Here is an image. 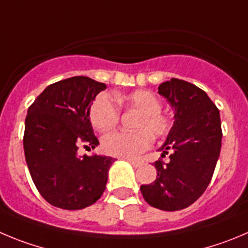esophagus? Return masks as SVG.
<instances>
[{"instance_id":"esophagus-1","label":"esophagus","mask_w":248,"mask_h":248,"mask_svg":"<svg viewBox=\"0 0 248 248\" xmlns=\"http://www.w3.org/2000/svg\"><path fill=\"white\" fill-rule=\"evenodd\" d=\"M128 163L131 164L132 166H135V168H140V166L143 164V161H140V160H128Z\"/></svg>"}]
</instances>
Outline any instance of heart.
<instances>
[{
  "label": "heart",
  "mask_w": 248,
  "mask_h": 248,
  "mask_svg": "<svg viewBox=\"0 0 248 248\" xmlns=\"http://www.w3.org/2000/svg\"><path fill=\"white\" fill-rule=\"evenodd\" d=\"M117 103L127 108L140 112L135 124L137 132H111L104 136L101 147L108 155L117 158H136L152 144L153 137H164L171 128V121L160 112L161 103L158 96L149 90L138 89L128 94H116ZM108 94H101L93 101L90 108V122L100 132L113 128L119 122L120 108Z\"/></svg>",
  "instance_id": "b5f03b06"
}]
</instances>
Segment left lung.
<instances>
[{"instance_id":"1","label":"left lung","mask_w":248,"mask_h":248,"mask_svg":"<svg viewBox=\"0 0 248 248\" xmlns=\"http://www.w3.org/2000/svg\"><path fill=\"white\" fill-rule=\"evenodd\" d=\"M158 93L173 110V124L161 156L172 150L170 161H155L156 179L142 185L148 204L161 210H180L194 203L212 180L221 148V122L218 108L207 93L194 84L171 78Z\"/></svg>"}]
</instances>
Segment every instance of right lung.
<instances>
[{"mask_svg":"<svg viewBox=\"0 0 248 248\" xmlns=\"http://www.w3.org/2000/svg\"><path fill=\"white\" fill-rule=\"evenodd\" d=\"M104 83L78 76L48 85L25 117V161L44 200L54 207L78 210L101 197L115 159L78 156V148L99 145L89 112Z\"/></svg>","mask_w":248,"mask_h":248,"instance_id":"right-lung-1","label":"right lung"}]
</instances>
